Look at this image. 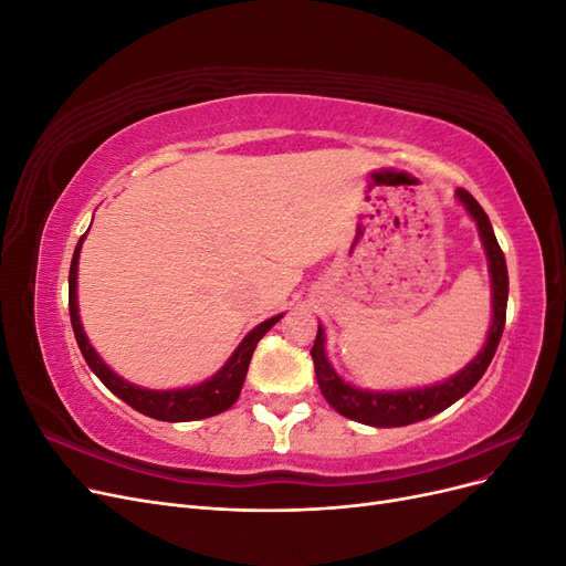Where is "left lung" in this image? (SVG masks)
Wrapping results in <instances>:
<instances>
[{
	"label": "left lung",
	"instance_id": "left-lung-1",
	"mask_svg": "<svg viewBox=\"0 0 566 566\" xmlns=\"http://www.w3.org/2000/svg\"><path fill=\"white\" fill-rule=\"evenodd\" d=\"M455 198L465 205L470 217L476 221L479 238H482V245L486 250L489 260V273H491V328L486 335V342L482 352H479L472 361L458 370L453 378L443 380L432 387L422 389H399V391H370V389H358L349 382H345L331 366L328 356H325V333L318 325V333L312 347L314 358V370L316 380L321 387V394L325 397L339 416L349 420L364 422L370 427H403L418 420H427L441 410H447L451 403L465 397V394L482 380L486 373L491 358L499 349V342L503 337L505 328V310H507V266H505V254L495 241V233L486 212L479 205L465 188H458Z\"/></svg>",
	"mask_w": 566,
	"mask_h": 566
}]
</instances>
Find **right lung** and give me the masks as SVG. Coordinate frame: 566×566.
Segmentation results:
<instances>
[{
  "label": "right lung",
  "mask_w": 566,
  "mask_h": 566,
  "mask_svg": "<svg viewBox=\"0 0 566 566\" xmlns=\"http://www.w3.org/2000/svg\"><path fill=\"white\" fill-rule=\"evenodd\" d=\"M84 235L77 241L73 262H71V273H67V310H71V323H73L77 347L84 356V361H87V366L96 373V378L104 382L115 397L129 403L134 410H139V413L163 422H188V420H202L217 413H224V410L231 408L235 399L241 397V389L245 382L248 366H250L256 342L271 331V325H276L283 318V314L273 316L256 325V328H252L241 345H238V349L231 354L229 361L221 366L210 380H205L196 387H184V389H146L139 385H132L119 378V375H115L104 364V358L96 354V349L92 347V342L87 339L82 328L80 312H77V260H80Z\"/></svg>",
  "instance_id": "1"
}]
</instances>
